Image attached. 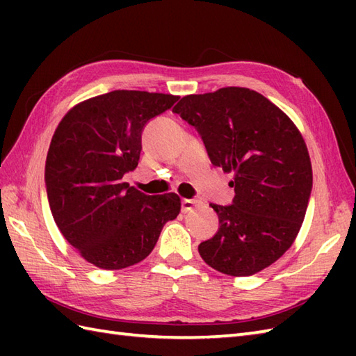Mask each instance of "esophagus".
<instances>
[{
  "instance_id": "esophagus-1",
  "label": "esophagus",
  "mask_w": 356,
  "mask_h": 356,
  "mask_svg": "<svg viewBox=\"0 0 356 356\" xmlns=\"http://www.w3.org/2000/svg\"><path fill=\"white\" fill-rule=\"evenodd\" d=\"M200 203L202 202L197 199H182V211L184 213H188V211L197 208Z\"/></svg>"
}]
</instances>
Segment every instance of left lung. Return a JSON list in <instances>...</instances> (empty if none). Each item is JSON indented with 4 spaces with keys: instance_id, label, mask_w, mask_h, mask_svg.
<instances>
[{
    "instance_id": "1",
    "label": "left lung",
    "mask_w": 356,
    "mask_h": 356,
    "mask_svg": "<svg viewBox=\"0 0 356 356\" xmlns=\"http://www.w3.org/2000/svg\"><path fill=\"white\" fill-rule=\"evenodd\" d=\"M172 111L197 130L211 163L234 174L231 205H209L218 231L199 245L200 257L232 277L270 266L292 246L312 193L311 159L297 127L243 87L185 96Z\"/></svg>"
}]
</instances>
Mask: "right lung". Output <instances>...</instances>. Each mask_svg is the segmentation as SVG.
<instances>
[{"label": "right lung", "instance_id": "right-lung-1", "mask_svg": "<svg viewBox=\"0 0 356 356\" xmlns=\"http://www.w3.org/2000/svg\"><path fill=\"white\" fill-rule=\"evenodd\" d=\"M179 96L115 90L73 107L59 122L45 161L53 218L69 243L101 269H124L153 251L177 194L148 195L124 176L139 163L142 131Z\"/></svg>", "mask_w": 356, "mask_h": 356}]
</instances>
